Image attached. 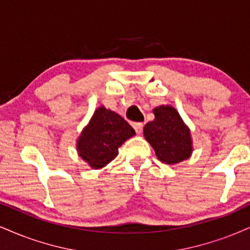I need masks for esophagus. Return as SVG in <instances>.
<instances>
[{"instance_id":"esophagus-1","label":"esophagus","mask_w":250,"mask_h":250,"mask_svg":"<svg viewBox=\"0 0 250 250\" xmlns=\"http://www.w3.org/2000/svg\"><path fill=\"white\" fill-rule=\"evenodd\" d=\"M133 128L138 134H140L144 130V124L143 123H133Z\"/></svg>"}]
</instances>
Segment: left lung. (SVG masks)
<instances>
[{"label":"left lung","mask_w":250,"mask_h":250,"mask_svg":"<svg viewBox=\"0 0 250 250\" xmlns=\"http://www.w3.org/2000/svg\"><path fill=\"white\" fill-rule=\"evenodd\" d=\"M155 119L147 123L144 135L152 145L160 161L175 165L191 155L192 146L189 128L172 106L161 105L153 110Z\"/></svg>","instance_id":"8db88e82"}]
</instances>
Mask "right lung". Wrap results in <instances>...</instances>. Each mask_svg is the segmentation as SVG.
<instances>
[{"label": "right lung", "instance_id": "add662e5", "mask_svg": "<svg viewBox=\"0 0 250 250\" xmlns=\"http://www.w3.org/2000/svg\"><path fill=\"white\" fill-rule=\"evenodd\" d=\"M135 132L126 120L102 106L95 111L78 143L80 156L92 168H102L118 155V148Z\"/></svg>", "mask_w": 250, "mask_h": 250}]
</instances>
